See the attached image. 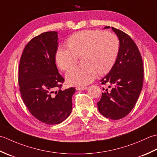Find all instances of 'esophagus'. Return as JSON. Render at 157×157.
<instances>
[{
  "mask_svg": "<svg viewBox=\"0 0 157 157\" xmlns=\"http://www.w3.org/2000/svg\"><path fill=\"white\" fill-rule=\"evenodd\" d=\"M86 89H87L86 86H78V87H76L77 90H84Z\"/></svg>",
  "mask_w": 157,
  "mask_h": 157,
  "instance_id": "1",
  "label": "esophagus"
}]
</instances>
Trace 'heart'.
Listing matches in <instances>:
<instances>
[{
  "label": "heart",
  "instance_id": "heart-1",
  "mask_svg": "<svg viewBox=\"0 0 157 157\" xmlns=\"http://www.w3.org/2000/svg\"><path fill=\"white\" fill-rule=\"evenodd\" d=\"M68 46H61L56 50L55 61L63 71H66L82 56L84 65L70 69L66 73L69 84L86 86L94 80L98 74L108 73L115 65L119 51L117 36L99 29H86L72 34Z\"/></svg>",
  "mask_w": 157,
  "mask_h": 157
}]
</instances>
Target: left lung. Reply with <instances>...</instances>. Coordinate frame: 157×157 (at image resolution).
I'll return each instance as SVG.
<instances>
[{"instance_id": "obj_1", "label": "left lung", "mask_w": 157, "mask_h": 157, "mask_svg": "<svg viewBox=\"0 0 157 157\" xmlns=\"http://www.w3.org/2000/svg\"><path fill=\"white\" fill-rule=\"evenodd\" d=\"M110 28L106 26L105 29ZM111 28L119 40V55L111 71L101 80L102 84L112 88L105 90L97 105L103 116L116 120L125 117L135 106L142 88L144 68L134 40L125 32Z\"/></svg>"}]
</instances>
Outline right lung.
I'll use <instances>...</instances> for the list:
<instances>
[{
	"label": "right lung",
	"instance_id": "add662e5",
	"mask_svg": "<svg viewBox=\"0 0 157 157\" xmlns=\"http://www.w3.org/2000/svg\"><path fill=\"white\" fill-rule=\"evenodd\" d=\"M57 34L46 32L32 38L23 50L19 66L23 102L34 117L48 125L59 124L70 115L75 92V88L61 89L64 78L55 64Z\"/></svg>",
	"mask_w": 157,
	"mask_h": 157
}]
</instances>
